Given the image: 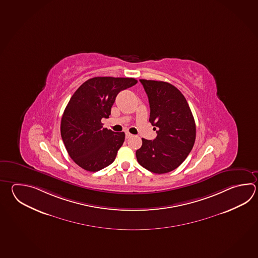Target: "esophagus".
Wrapping results in <instances>:
<instances>
[{
    "mask_svg": "<svg viewBox=\"0 0 258 258\" xmlns=\"http://www.w3.org/2000/svg\"><path fill=\"white\" fill-rule=\"evenodd\" d=\"M132 136H133V135H132V134H131V133H130V132H126V139H128V138L132 137Z\"/></svg>",
    "mask_w": 258,
    "mask_h": 258,
    "instance_id": "obj_1",
    "label": "esophagus"
}]
</instances>
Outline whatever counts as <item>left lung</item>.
Segmentation results:
<instances>
[{"label":"left lung","instance_id":"8db88e82","mask_svg":"<svg viewBox=\"0 0 258 258\" xmlns=\"http://www.w3.org/2000/svg\"><path fill=\"white\" fill-rule=\"evenodd\" d=\"M150 104V119L157 137L142 139L137 150L138 163L154 174L177 168L194 146L196 124L183 94L166 82L141 79Z\"/></svg>","mask_w":258,"mask_h":258}]
</instances>
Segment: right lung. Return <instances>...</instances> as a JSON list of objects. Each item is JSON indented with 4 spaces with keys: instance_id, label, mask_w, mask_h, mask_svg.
<instances>
[{
    "instance_id": "obj_1",
    "label": "right lung",
    "mask_w": 258,
    "mask_h": 258,
    "mask_svg": "<svg viewBox=\"0 0 258 258\" xmlns=\"http://www.w3.org/2000/svg\"><path fill=\"white\" fill-rule=\"evenodd\" d=\"M134 78L95 77L71 97L61 117L60 134L70 157L80 167L97 172L113 163L125 141L124 132L103 127L116 95L137 84Z\"/></svg>"
}]
</instances>
